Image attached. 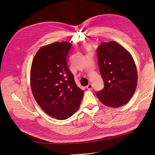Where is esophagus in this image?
<instances>
[{
    "label": "esophagus",
    "instance_id": "1",
    "mask_svg": "<svg viewBox=\"0 0 155 155\" xmlns=\"http://www.w3.org/2000/svg\"><path fill=\"white\" fill-rule=\"evenodd\" d=\"M86 88H87L88 90H92V89H93V85H92V84H91V83L88 84V86H86Z\"/></svg>",
    "mask_w": 155,
    "mask_h": 155
}]
</instances>
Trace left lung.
Returning a JSON list of instances; mask_svg holds the SVG:
<instances>
[{"mask_svg": "<svg viewBox=\"0 0 155 155\" xmlns=\"http://www.w3.org/2000/svg\"><path fill=\"white\" fill-rule=\"evenodd\" d=\"M97 53L104 83V89L97 91V97L107 106H122L130 100L137 84V72L132 55L115 41L101 43Z\"/></svg>", "mask_w": 155, "mask_h": 155, "instance_id": "8db88e82", "label": "left lung"}]
</instances>
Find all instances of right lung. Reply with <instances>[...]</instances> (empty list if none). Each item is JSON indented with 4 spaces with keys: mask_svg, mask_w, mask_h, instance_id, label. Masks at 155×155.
<instances>
[{
    "mask_svg": "<svg viewBox=\"0 0 155 155\" xmlns=\"http://www.w3.org/2000/svg\"><path fill=\"white\" fill-rule=\"evenodd\" d=\"M70 42H54L37 52L30 71V86L35 100L48 115L63 120L78 109L83 90L74 81L67 65Z\"/></svg>",
    "mask_w": 155,
    "mask_h": 155,
    "instance_id": "obj_1",
    "label": "right lung"
}]
</instances>
